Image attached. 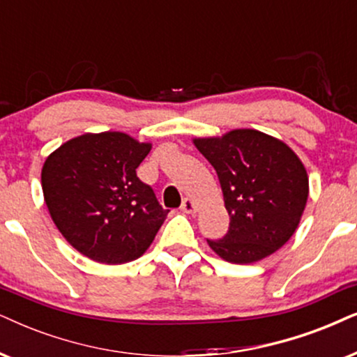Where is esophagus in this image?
I'll use <instances>...</instances> for the list:
<instances>
[{
	"label": "esophagus",
	"mask_w": 357,
	"mask_h": 357,
	"mask_svg": "<svg viewBox=\"0 0 357 357\" xmlns=\"http://www.w3.org/2000/svg\"><path fill=\"white\" fill-rule=\"evenodd\" d=\"M181 211L186 212V214H194V212L197 211L196 202H194L192 199H189V197H186V199H184L183 204H181Z\"/></svg>",
	"instance_id": "obj_1"
}]
</instances>
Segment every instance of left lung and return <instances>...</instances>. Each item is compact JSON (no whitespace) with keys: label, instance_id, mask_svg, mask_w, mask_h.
<instances>
[{"label":"left lung","instance_id":"left-lung-1","mask_svg":"<svg viewBox=\"0 0 357 357\" xmlns=\"http://www.w3.org/2000/svg\"><path fill=\"white\" fill-rule=\"evenodd\" d=\"M192 143L214 166L231 218L220 241H207L215 255L231 264H255L285 245L298 229L310 194L298 155L254 128L196 137Z\"/></svg>","mask_w":357,"mask_h":357}]
</instances>
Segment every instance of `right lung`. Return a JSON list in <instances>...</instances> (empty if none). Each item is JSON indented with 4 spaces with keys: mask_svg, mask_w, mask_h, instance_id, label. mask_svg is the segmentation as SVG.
Returning a JSON list of instances; mask_svg holds the SVG:
<instances>
[{
    "mask_svg": "<svg viewBox=\"0 0 357 357\" xmlns=\"http://www.w3.org/2000/svg\"><path fill=\"white\" fill-rule=\"evenodd\" d=\"M151 146L121 132L84 133L44 161L40 184L51 219L87 259L126 264L155 241L168 211L137 178Z\"/></svg>",
    "mask_w": 357,
    "mask_h": 357,
    "instance_id": "right-lung-1",
    "label": "right lung"
}]
</instances>
